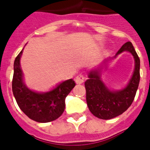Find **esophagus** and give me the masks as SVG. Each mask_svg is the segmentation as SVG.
Listing matches in <instances>:
<instances>
[{"mask_svg": "<svg viewBox=\"0 0 150 150\" xmlns=\"http://www.w3.org/2000/svg\"><path fill=\"white\" fill-rule=\"evenodd\" d=\"M84 79H85V78L83 77V75H77L76 77H75V83H77V84H81V83H83L84 82Z\"/></svg>", "mask_w": 150, "mask_h": 150, "instance_id": "34e87169", "label": "esophagus"}]
</instances>
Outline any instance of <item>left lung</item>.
<instances>
[{
  "mask_svg": "<svg viewBox=\"0 0 150 150\" xmlns=\"http://www.w3.org/2000/svg\"><path fill=\"white\" fill-rule=\"evenodd\" d=\"M124 51L134 56L135 67L131 79L125 88L120 90H110L101 79L103 66ZM140 82V59L130 42L125 43L113 58L108 59L103 65L91 70L88 73V79L85 82L86 100L88 108L95 116L100 119L109 120L121 115L132 104Z\"/></svg>",
  "mask_w": 150,
  "mask_h": 150,
  "instance_id": "left-lung-1",
  "label": "left lung"
}]
</instances>
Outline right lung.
<instances>
[{
  "instance_id": "add662e5",
  "label": "right lung",
  "mask_w": 150,
  "mask_h": 150,
  "mask_svg": "<svg viewBox=\"0 0 150 150\" xmlns=\"http://www.w3.org/2000/svg\"><path fill=\"white\" fill-rule=\"evenodd\" d=\"M22 51L15 59L12 89L21 110L33 120L46 123L58 119L65 109V99L75 86L70 79L60 83L46 92H37L26 87L24 83L20 59Z\"/></svg>"
}]
</instances>
